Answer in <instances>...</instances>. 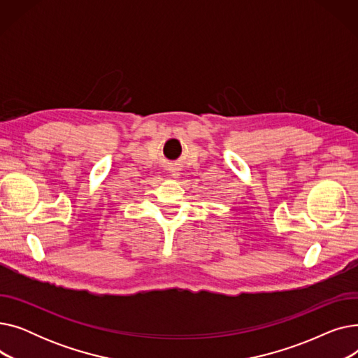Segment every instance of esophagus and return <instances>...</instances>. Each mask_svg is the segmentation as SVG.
<instances>
[{
    "label": "esophagus",
    "instance_id": "1",
    "mask_svg": "<svg viewBox=\"0 0 358 358\" xmlns=\"http://www.w3.org/2000/svg\"><path fill=\"white\" fill-rule=\"evenodd\" d=\"M171 176H173V177H176V178H177V177H178V176H180V173H177V171H171Z\"/></svg>",
    "mask_w": 358,
    "mask_h": 358
}]
</instances>
